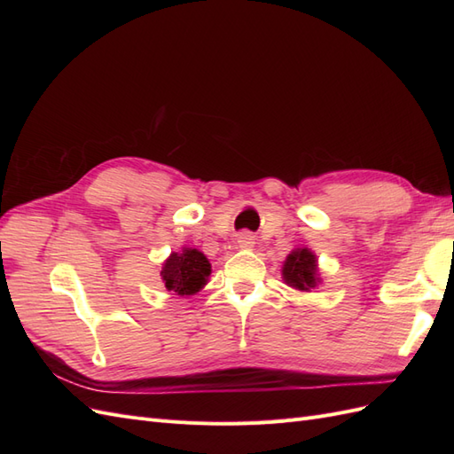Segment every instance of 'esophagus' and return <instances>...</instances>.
<instances>
[{"mask_svg":"<svg viewBox=\"0 0 454 454\" xmlns=\"http://www.w3.org/2000/svg\"><path fill=\"white\" fill-rule=\"evenodd\" d=\"M237 244L240 246V248H254V244H255V239H254V235L252 232H240V235L237 237Z\"/></svg>","mask_w":454,"mask_h":454,"instance_id":"34e87169","label":"esophagus"}]
</instances>
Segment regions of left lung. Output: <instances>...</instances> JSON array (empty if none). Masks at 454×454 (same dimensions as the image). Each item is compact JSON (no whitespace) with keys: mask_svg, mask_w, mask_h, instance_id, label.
<instances>
[{"mask_svg":"<svg viewBox=\"0 0 454 454\" xmlns=\"http://www.w3.org/2000/svg\"><path fill=\"white\" fill-rule=\"evenodd\" d=\"M282 280L297 292H312L322 284L318 257L307 246L294 248L282 265Z\"/></svg>","mask_w":454,"mask_h":454,"instance_id":"1","label":"left lung"}]
</instances>
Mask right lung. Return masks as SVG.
<instances>
[{
	"label": "right lung",
	"instance_id": "1",
	"mask_svg": "<svg viewBox=\"0 0 454 454\" xmlns=\"http://www.w3.org/2000/svg\"><path fill=\"white\" fill-rule=\"evenodd\" d=\"M212 274V265L208 257L197 248L184 246L180 252H172L164 259L160 269V278L168 292L191 297L199 294L208 284Z\"/></svg>",
	"mask_w": 454,
	"mask_h": 454
}]
</instances>
